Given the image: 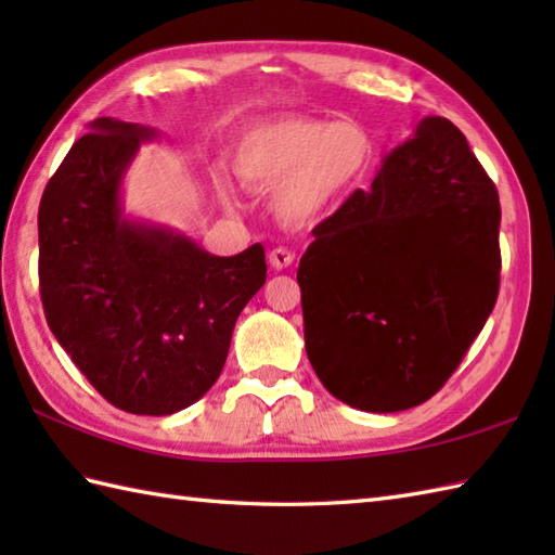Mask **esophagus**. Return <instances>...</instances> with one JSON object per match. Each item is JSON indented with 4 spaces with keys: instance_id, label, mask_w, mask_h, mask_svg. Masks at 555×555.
<instances>
[{
    "instance_id": "1",
    "label": "esophagus",
    "mask_w": 555,
    "mask_h": 555,
    "mask_svg": "<svg viewBox=\"0 0 555 555\" xmlns=\"http://www.w3.org/2000/svg\"><path fill=\"white\" fill-rule=\"evenodd\" d=\"M293 259H296V255H293L291 250H286V247H274V250L269 253V264L274 267L276 271L288 269L293 264Z\"/></svg>"
}]
</instances>
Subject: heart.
Segmentation results:
<instances>
[{
  "mask_svg": "<svg viewBox=\"0 0 555 555\" xmlns=\"http://www.w3.org/2000/svg\"><path fill=\"white\" fill-rule=\"evenodd\" d=\"M372 159L374 140L364 126L286 116L247 128L233 152V171L255 191L274 188L276 215L302 223L356 191Z\"/></svg>",
  "mask_w": 555,
  "mask_h": 555,
  "instance_id": "heart-1",
  "label": "heart"
}]
</instances>
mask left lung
I'll use <instances>...</instances> for the list:
<instances>
[{"label": "left lung", "mask_w": 555, "mask_h": 555, "mask_svg": "<svg viewBox=\"0 0 555 555\" xmlns=\"http://www.w3.org/2000/svg\"><path fill=\"white\" fill-rule=\"evenodd\" d=\"M496 185L443 116L382 159L302 255L305 350L332 396L367 412L429 400L499 298Z\"/></svg>", "instance_id": "obj_1"}]
</instances>
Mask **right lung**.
<instances>
[{"label":"right lung","instance_id":"1","mask_svg":"<svg viewBox=\"0 0 555 555\" xmlns=\"http://www.w3.org/2000/svg\"><path fill=\"white\" fill-rule=\"evenodd\" d=\"M155 135L95 119L38 211L47 324L102 398L133 415H171L209 391L235 320L267 281L259 243L217 257L173 229L124 217V176Z\"/></svg>","mask_w":555,"mask_h":555}]
</instances>
